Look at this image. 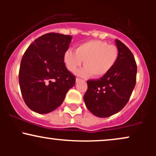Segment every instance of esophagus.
<instances>
[{
  "label": "esophagus",
  "mask_w": 156,
  "mask_h": 156,
  "mask_svg": "<svg viewBox=\"0 0 156 156\" xmlns=\"http://www.w3.org/2000/svg\"><path fill=\"white\" fill-rule=\"evenodd\" d=\"M80 80H81V79H80V78H76V82H77V83H78V82L80 81Z\"/></svg>",
  "instance_id": "esophagus-1"
}]
</instances>
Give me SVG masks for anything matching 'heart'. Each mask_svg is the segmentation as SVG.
<instances>
[{
	"instance_id": "obj_1",
	"label": "heart",
	"mask_w": 156,
	"mask_h": 156,
	"mask_svg": "<svg viewBox=\"0 0 156 156\" xmlns=\"http://www.w3.org/2000/svg\"><path fill=\"white\" fill-rule=\"evenodd\" d=\"M118 53V48L114 44L94 39L79 44L76 52L72 49L66 51L64 62L68 70L76 73L84 61L85 67L78 70L77 74L83 77L93 74L95 78H101L116 64Z\"/></svg>"
}]
</instances>
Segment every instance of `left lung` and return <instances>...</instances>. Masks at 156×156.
Wrapping results in <instances>:
<instances>
[{"mask_svg":"<svg viewBox=\"0 0 156 156\" xmlns=\"http://www.w3.org/2000/svg\"><path fill=\"white\" fill-rule=\"evenodd\" d=\"M118 58L109 72L97 80H87L84 102L89 112L98 117H108L128 103L136 82L137 66L130 49L116 39Z\"/></svg>","mask_w":156,"mask_h":156,"instance_id":"1","label":"left lung"}]
</instances>
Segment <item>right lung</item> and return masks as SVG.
Here are the masks:
<instances>
[{"mask_svg":"<svg viewBox=\"0 0 156 156\" xmlns=\"http://www.w3.org/2000/svg\"><path fill=\"white\" fill-rule=\"evenodd\" d=\"M72 37L48 33L35 39L23 55L19 83L25 103L39 114H48L63 103L76 83L64 62Z\"/></svg>","mask_w":156,"mask_h":156,"instance_id":"add662e5","label":"right lung"}]
</instances>
